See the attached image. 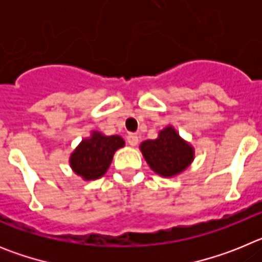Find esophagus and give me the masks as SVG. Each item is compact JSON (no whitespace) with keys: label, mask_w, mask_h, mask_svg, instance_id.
Here are the masks:
<instances>
[{"label":"esophagus","mask_w":262,"mask_h":262,"mask_svg":"<svg viewBox=\"0 0 262 262\" xmlns=\"http://www.w3.org/2000/svg\"><path fill=\"white\" fill-rule=\"evenodd\" d=\"M127 142H128L129 145L135 147V145L138 144V142H139L138 135H136V134H128V135H127Z\"/></svg>","instance_id":"obj_1"}]
</instances>
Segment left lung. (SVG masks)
<instances>
[{"label":"left lung","instance_id":"left-lung-1","mask_svg":"<svg viewBox=\"0 0 262 262\" xmlns=\"http://www.w3.org/2000/svg\"><path fill=\"white\" fill-rule=\"evenodd\" d=\"M139 149L149 168L160 177L165 178L181 174L195 157L193 145L181 138L172 124L160 129L154 140H144Z\"/></svg>","mask_w":262,"mask_h":262}]
</instances>
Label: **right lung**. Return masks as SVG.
Here are the masks:
<instances>
[{
	"instance_id": "add662e5",
	"label": "right lung",
	"mask_w": 262,
	"mask_h": 262,
	"mask_svg": "<svg viewBox=\"0 0 262 262\" xmlns=\"http://www.w3.org/2000/svg\"><path fill=\"white\" fill-rule=\"evenodd\" d=\"M124 139L119 135H105L101 131H92L82 139L69 156L72 170L85 181L98 180L107 172L113 157L119 148L124 147Z\"/></svg>"
}]
</instances>
